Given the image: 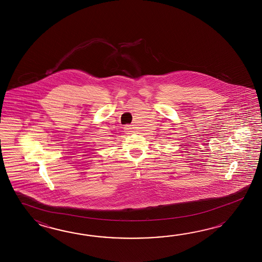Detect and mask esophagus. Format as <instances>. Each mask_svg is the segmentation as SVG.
I'll use <instances>...</instances> for the list:
<instances>
[{
	"label": "esophagus",
	"instance_id": "obj_1",
	"mask_svg": "<svg viewBox=\"0 0 262 262\" xmlns=\"http://www.w3.org/2000/svg\"><path fill=\"white\" fill-rule=\"evenodd\" d=\"M131 125H125L124 126V132L126 134H130L129 132H132V130H131Z\"/></svg>",
	"mask_w": 262,
	"mask_h": 262
}]
</instances>
